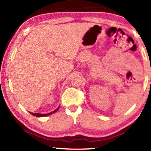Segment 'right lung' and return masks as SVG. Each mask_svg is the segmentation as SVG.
<instances>
[{
  "label": "right lung",
  "instance_id": "right-lung-1",
  "mask_svg": "<svg viewBox=\"0 0 151 151\" xmlns=\"http://www.w3.org/2000/svg\"><path fill=\"white\" fill-rule=\"evenodd\" d=\"M58 109H59V107H58V108H57L56 109H55V111H52V112L49 113H46V114H42V113H31V112H30V113L32 115H34V116H36V117H45V116H48V115H51V114H53V113H54L55 112H56V111L58 110Z\"/></svg>",
  "mask_w": 151,
  "mask_h": 151
}]
</instances>
